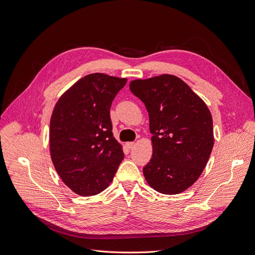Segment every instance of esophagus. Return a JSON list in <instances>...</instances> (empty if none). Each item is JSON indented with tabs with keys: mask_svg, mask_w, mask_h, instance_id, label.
<instances>
[{
	"mask_svg": "<svg viewBox=\"0 0 255 255\" xmlns=\"http://www.w3.org/2000/svg\"><path fill=\"white\" fill-rule=\"evenodd\" d=\"M134 145H135L134 142H128V143H127V147H128V149H131L132 147H134Z\"/></svg>",
	"mask_w": 255,
	"mask_h": 255,
	"instance_id": "34e87169",
	"label": "esophagus"
}]
</instances>
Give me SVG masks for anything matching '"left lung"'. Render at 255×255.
I'll return each mask as SVG.
<instances>
[{
  "mask_svg": "<svg viewBox=\"0 0 255 255\" xmlns=\"http://www.w3.org/2000/svg\"><path fill=\"white\" fill-rule=\"evenodd\" d=\"M129 90L144 103L149 116L152 156L143 168L145 179L162 194L184 192L202 173L214 146L208 106L172 75L134 80Z\"/></svg>",
  "mask_w": 255,
  "mask_h": 255,
  "instance_id": "left-lung-1",
  "label": "left lung"
}]
</instances>
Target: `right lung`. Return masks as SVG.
I'll return each mask as SVG.
<instances>
[{"instance_id":"obj_1","label":"right lung","mask_w":255,"mask_h":255,"mask_svg":"<svg viewBox=\"0 0 255 255\" xmlns=\"http://www.w3.org/2000/svg\"><path fill=\"white\" fill-rule=\"evenodd\" d=\"M127 79L101 72L85 76L65 91L50 123L52 162L78 195L92 196L113 180L125 154L112 132L110 108Z\"/></svg>"}]
</instances>
